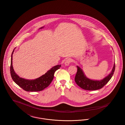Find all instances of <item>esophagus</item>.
I'll return each instance as SVG.
<instances>
[{
	"label": "esophagus",
	"mask_w": 125,
	"mask_h": 125,
	"mask_svg": "<svg viewBox=\"0 0 125 125\" xmlns=\"http://www.w3.org/2000/svg\"><path fill=\"white\" fill-rule=\"evenodd\" d=\"M72 60L70 59H68L65 60V65H68L72 62Z\"/></svg>",
	"instance_id": "esophagus-1"
}]
</instances>
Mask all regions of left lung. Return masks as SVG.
<instances>
[{
  "instance_id": "obj_1",
  "label": "left lung",
  "mask_w": 125,
  "mask_h": 125,
  "mask_svg": "<svg viewBox=\"0 0 125 125\" xmlns=\"http://www.w3.org/2000/svg\"><path fill=\"white\" fill-rule=\"evenodd\" d=\"M77 72L74 80L78 85L83 89L87 90H95L102 89L107 84L113 75L115 69V65L114 64L112 72L106 77L100 81H94L86 77L80 67L77 66Z\"/></svg>"
}]
</instances>
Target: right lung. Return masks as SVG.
<instances>
[{
  "mask_svg": "<svg viewBox=\"0 0 125 125\" xmlns=\"http://www.w3.org/2000/svg\"><path fill=\"white\" fill-rule=\"evenodd\" d=\"M14 49L12 52L10 66V73L13 81L23 90L29 92L40 91L49 86L53 80L55 72L60 69L61 65L54 66L44 74L35 80H30L20 78L15 73L12 65V54Z\"/></svg>",
  "mask_w": 125,
  "mask_h": 125,
  "instance_id": "obj_1",
  "label": "right lung"
}]
</instances>
